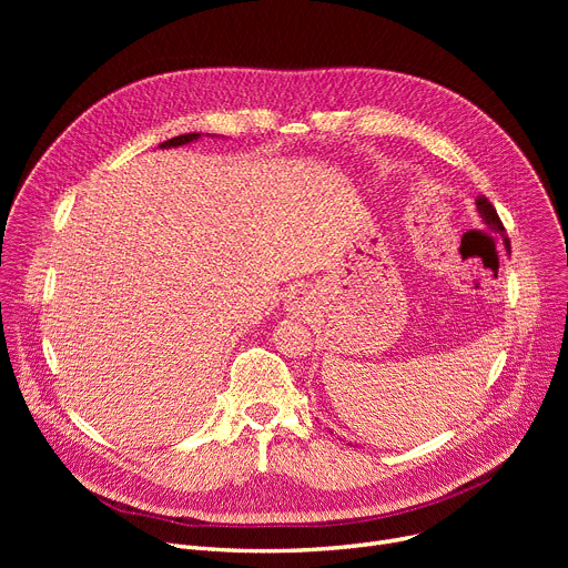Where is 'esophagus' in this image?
<instances>
[{
    "instance_id": "1",
    "label": "esophagus",
    "mask_w": 568,
    "mask_h": 568,
    "mask_svg": "<svg viewBox=\"0 0 568 568\" xmlns=\"http://www.w3.org/2000/svg\"><path fill=\"white\" fill-rule=\"evenodd\" d=\"M304 304H308V296L302 292L300 296H296V302H294V308H302Z\"/></svg>"
}]
</instances>
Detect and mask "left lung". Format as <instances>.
Returning <instances> with one entry per match:
<instances>
[{"label": "left lung", "instance_id": "8db88e82", "mask_svg": "<svg viewBox=\"0 0 568 568\" xmlns=\"http://www.w3.org/2000/svg\"><path fill=\"white\" fill-rule=\"evenodd\" d=\"M476 209H479V214H481L484 223L488 225V230H493L495 234H501L506 248H511L509 239H506V234H504V225H501V221H499V216H497V212H495L493 202H490L486 195H479V197H476Z\"/></svg>", "mask_w": 568, "mask_h": 568}]
</instances>
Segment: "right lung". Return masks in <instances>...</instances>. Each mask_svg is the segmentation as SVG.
Masks as SVG:
<instances>
[{"mask_svg": "<svg viewBox=\"0 0 568 568\" xmlns=\"http://www.w3.org/2000/svg\"><path fill=\"white\" fill-rule=\"evenodd\" d=\"M197 138H200V133H186V135H176V138H172V140L163 142L161 146H179V144H186V142H193V140H197Z\"/></svg>", "mask_w": 568, "mask_h": 568, "instance_id": "obj_1", "label": "right lung"}]
</instances>
